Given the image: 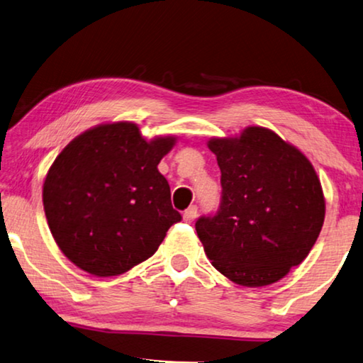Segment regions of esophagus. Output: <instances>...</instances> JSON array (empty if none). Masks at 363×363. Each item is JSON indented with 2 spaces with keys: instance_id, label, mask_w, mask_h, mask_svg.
<instances>
[{
  "instance_id": "obj_1",
  "label": "esophagus",
  "mask_w": 363,
  "mask_h": 363,
  "mask_svg": "<svg viewBox=\"0 0 363 363\" xmlns=\"http://www.w3.org/2000/svg\"><path fill=\"white\" fill-rule=\"evenodd\" d=\"M198 216V208L196 206H189V208L183 213V220L185 222H193L194 219H196Z\"/></svg>"
}]
</instances>
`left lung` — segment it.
Here are the masks:
<instances>
[{
	"instance_id": "1",
	"label": "left lung",
	"mask_w": 363,
	"mask_h": 363,
	"mask_svg": "<svg viewBox=\"0 0 363 363\" xmlns=\"http://www.w3.org/2000/svg\"><path fill=\"white\" fill-rule=\"evenodd\" d=\"M220 169L222 201L196 222L206 256L245 287L281 281L308 256L325 222L326 203L302 150L263 126L211 138Z\"/></svg>"
}]
</instances>
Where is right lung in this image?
Instances as JSON below:
<instances>
[{
    "instance_id": "obj_1",
    "label": "right lung",
    "mask_w": 363,
    "mask_h": 363,
    "mask_svg": "<svg viewBox=\"0 0 363 363\" xmlns=\"http://www.w3.org/2000/svg\"><path fill=\"white\" fill-rule=\"evenodd\" d=\"M175 136L147 139L131 121L91 128L57 155L43 182V209L58 248L79 269L118 276L157 252L182 220L157 165Z\"/></svg>"
}]
</instances>
